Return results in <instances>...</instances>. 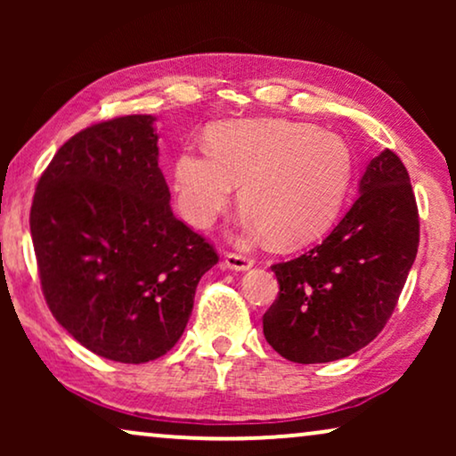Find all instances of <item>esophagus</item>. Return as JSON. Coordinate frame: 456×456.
Here are the masks:
<instances>
[{"instance_id": "esophagus-1", "label": "esophagus", "mask_w": 456, "mask_h": 456, "mask_svg": "<svg viewBox=\"0 0 456 456\" xmlns=\"http://www.w3.org/2000/svg\"><path fill=\"white\" fill-rule=\"evenodd\" d=\"M255 261L251 257H247V255H240V253H226L224 255V265L228 267V270H234V272H245L248 267H253Z\"/></svg>"}]
</instances>
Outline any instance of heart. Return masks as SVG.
<instances>
[{
  "mask_svg": "<svg viewBox=\"0 0 456 456\" xmlns=\"http://www.w3.org/2000/svg\"><path fill=\"white\" fill-rule=\"evenodd\" d=\"M208 147H186L174 161L180 214L209 228L240 184L242 228L282 245L320 236L336 220L353 178L340 134L282 118L230 120L208 133Z\"/></svg>",
  "mask_w": 456,
  "mask_h": 456,
  "instance_id": "1",
  "label": "heart"
}]
</instances>
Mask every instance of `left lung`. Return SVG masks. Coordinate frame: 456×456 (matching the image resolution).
I'll use <instances>...</instances> for the list:
<instances>
[{
	"label": "left lung",
	"instance_id": "8db88e82",
	"mask_svg": "<svg viewBox=\"0 0 456 456\" xmlns=\"http://www.w3.org/2000/svg\"><path fill=\"white\" fill-rule=\"evenodd\" d=\"M417 247L419 214L409 172L384 149L332 232L301 257L272 265L280 292L264 315L265 340L305 365L357 353L390 320Z\"/></svg>",
	"mask_w": 456,
	"mask_h": 456
}]
</instances>
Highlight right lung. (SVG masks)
<instances>
[{
    "mask_svg": "<svg viewBox=\"0 0 456 456\" xmlns=\"http://www.w3.org/2000/svg\"><path fill=\"white\" fill-rule=\"evenodd\" d=\"M153 116L80 130L41 174L30 208L41 289L80 345L147 363L176 345L217 253L172 214Z\"/></svg>",
    "mask_w": 456,
    "mask_h": 456,
    "instance_id": "right-lung-1",
    "label": "right lung"
}]
</instances>
